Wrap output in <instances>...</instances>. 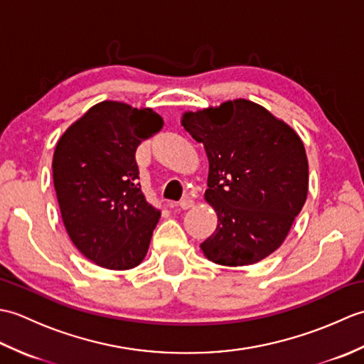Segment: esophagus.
I'll use <instances>...</instances> for the list:
<instances>
[{"mask_svg": "<svg viewBox=\"0 0 364 364\" xmlns=\"http://www.w3.org/2000/svg\"><path fill=\"white\" fill-rule=\"evenodd\" d=\"M180 208L181 210H191V208H194V200L191 197H184L180 202Z\"/></svg>", "mask_w": 364, "mask_h": 364, "instance_id": "1", "label": "esophagus"}]
</instances>
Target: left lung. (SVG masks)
<instances>
[{"mask_svg": "<svg viewBox=\"0 0 364 364\" xmlns=\"http://www.w3.org/2000/svg\"><path fill=\"white\" fill-rule=\"evenodd\" d=\"M181 125L205 146V202L218 215L200 245L220 266L259 262L280 247L308 196V158L296 129L264 106L236 98L196 112Z\"/></svg>", "mask_w": 364, "mask_h": 364, "instance_id": "1", "label": "left lung"}]
</instances>
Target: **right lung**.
Returning <instances> with one entry per match:
<instances>
[{
    "mask_svg": "<svg viewBox=\"0 0 364 364\" xmlns=\"http://www.w3.org/2000/svg\"><path fill=\"white\" fill-rule=\"evenodd\" d=\"M164 120L151 107L105 100L59 137L53 181L64 227L84 257L109 270L141 264L161 211L139 183L136 150Z\"/></svg>",
    "mask_w": 364,
    "mask_h": 364,
    "instance_id": "right-lung-1",
    "label": "right lung"
}]
</instances>
